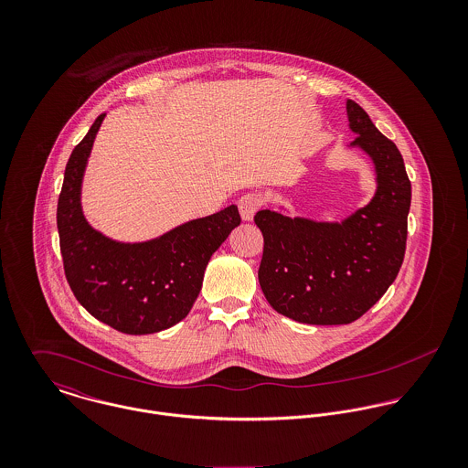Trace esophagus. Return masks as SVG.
Segmentation results:
<instances>
[{"mask_svg": "<svg viewBox=\"0 0 468 468\" xmlns=\"http://www.w3.org/2000/svg\"><path fill=\"white\" fill-rule=\"evenodd\" d=\"M261 205H263V197L260 193H247L238 200L239 214L245 221H250L254 214L261 208Z\"/></svg>", "mask_w": 468, "mask_h": 468, "instance_id": "34e87169", "label": "esophagus"}]
</instances>
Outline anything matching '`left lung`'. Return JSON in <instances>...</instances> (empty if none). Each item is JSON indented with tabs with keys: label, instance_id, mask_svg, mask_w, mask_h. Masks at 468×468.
<instances>
[{
	"label": "left lung",
	"instance_id": "obj_1",
	"mask_svg": "<svg viewBox=\"0 0 468 468\" xmlns=\"http://www.w3.org/2000/svg\"><path fill=\"white\" fill-rule=\"evenodd\" d=\"M347 121L377 171V193L342 223H317L273 210L254 216L265 247L260 284L270 306L304 324H349L393 284L407 241L410 182L393 140L347 101Z\"/></svg>",
	"mask_w": 468,
	"mask_h": 468
}]
</instances>
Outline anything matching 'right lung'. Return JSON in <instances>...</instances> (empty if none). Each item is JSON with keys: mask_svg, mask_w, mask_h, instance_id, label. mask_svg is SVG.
<instances>
[{"mask_svg": "<svg viewBox=\"0 0 468 468\" xmlns=\"http://www.w3.org/2000/svg\"><path fill=\"white\" fill-rule=\"evenodd\" d=\"M104 115L69 154L58 201V230L68 284L101 323L128 335L156 334L187 317L210 256L241 223L236 205L184 223L145 243H119L82 216L80 184Z\"/></svg>", "mask_w": 468, "mask_h": 468, "instance_id": "obj_1", "label": "right lung"}]
</instances>
